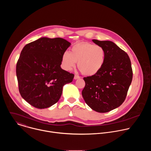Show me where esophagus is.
Wrapping results in <instances>:
<instances>
[{
    "mask_svg": "<svg viewBox=\"0 0 151 151\" xmlns=\"http://www.w3.org/2000/svg\"><path fill=\"white\" fill-rule=\"evenodd\" d=\"M79 78H80V76H78V75H75V76H74V79H79Z\"/></svg>",
    "mask_w": 151,
    "mask_h": 151,
    "instance_id": "34e87169",
    "label": "esophagus"
}]
</instances>
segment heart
I'll return each mask as SVG.
<instances>
[{
  "label": "heart",
  "mask_w": 151,
  "mask_h": 151,
  "mask_svg": "<svg viewBox=\"0 0 151 151\" xmlns=\"http://www.w3.org/2000/svg\"><path fill=\"white\" fill-rule=\"evenodd\" d=\"M106 51L100 45L88 42L79 43L73 45L70 51L64 52L61 57V66L66 70H71L78 62L81 72L87 76L99 73L104 65Z\"/></svg>",
  "instance_id": "b5f03b06"
}]
</instances>
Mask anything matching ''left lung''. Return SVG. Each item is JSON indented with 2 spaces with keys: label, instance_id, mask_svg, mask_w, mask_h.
Returning <instances> with one entry per match:
<instances>
[{
  "label": "left lung",
  "instance_id": "obj_1",
  "mask_svg": "<svg viewBox=\"0 0 151 151\" xmlns=\"http://www.w3.org/2000/svg\"><path fill=\"white\" fill-rule=\"evenodd\" d=\"M92 40L104 48L106 61L99 73L83 78L85 86L82 95L93 110L105 113L117 108L124 101L132 81L133 71L128 54L115 43Z\"/></svg>",
  "mask_w": 151,
  "mask_h": 151
}]
</instances>
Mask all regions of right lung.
Instances as JSON below:
<instances>
[{
  "mask_svg": "<svg viewBox=\"0 0 151 151\" xmlns=\"http://www.w3.org/2000/svg\"><path fill=\"white\" fill-rule=\"evenodd\" d=\"M70 45L63 38L43 37L21 51L16 66L19 91L33 107H51L59 100L63 86L72 82L74 75L60 66L62 55Z\"/></svg>",
  "mask_w": 151,
  "mask_h": 151,
  "instance_id": "right-lung-1",
  "label": "right lung"
}]
</instances>
